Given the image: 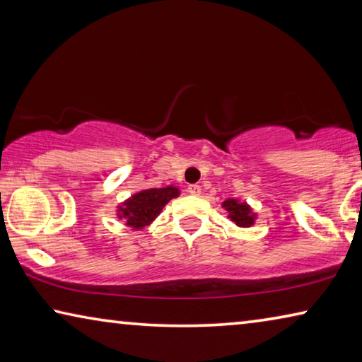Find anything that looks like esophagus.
<instances>
[{
  "label": "esophagus",
  "instance_id": "esophagus-1",
  "mask_svg": "<svg viewBox=\"0 0 362 362\" xmlns=\"http://www.w3.org/2000/svg\"><path fill=\"white\" fill-rule=\"evenodd\" d=\"M187 192H188L189 194H194V196H198V194L201 193V187H199V185H188Z\"/></svg>",
  "mask_w": 362,
  "mask_h": 362
}]
</instances>
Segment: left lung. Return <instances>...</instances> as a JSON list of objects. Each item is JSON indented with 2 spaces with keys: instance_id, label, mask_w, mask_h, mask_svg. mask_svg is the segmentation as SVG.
I'll return each instance as SVG.
<instances>
[{
  "instance_id": "1",
  "label": "left lung",
  "mask_w": 362,
  "mask_h": 362,
  "mask_svg": "<svg viewBox=\"0 0 362 362\" xmlns=\"http://www.w3.org/2000/svg\"><path fill=\"white\" fill-rule=\"evenodd\" d=\"M223 207L230 212L228 217L238 226H250L254 223V217L246 203H238L236 199H226L223 203Z\"/></svg>"
}]
</instances>
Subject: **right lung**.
I'll return each instance as SVG.
<instances>
[{"mask_svg": "<svg viewBox=\"0 0 362 362\" xmlns=\"http://www.w3.org/2000/svg\"><path fill=\"white\" fill-rule=\"evenodd\" d=\"M179 196V189L174 187L151 188L134 194L119 207V217L126 220V225L132 228H142L155 218L170 199Z\"/></svg>", "mask_w": 362, "mask_h": 362, "instance_id": "add662e5", "label": "right lung"}]
</instances>
